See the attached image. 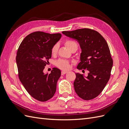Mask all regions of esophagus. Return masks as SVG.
<instances>
[{
	"instance_id": "esophagus-1",
	"label": "esophagus",
	"mask_w": 129,
	"mask_h": 129,
	"mask_svg": "<svg viewBox=\"0 0 129 129\" xmlns=\"http://www.w3.org/2000/svg\"><path fill=\"white\" fill-rule=\"evenodd\" d=\"M67 73V71H62L61 72V75H64V74H66Z\"/></svg>"
}]
</instances>
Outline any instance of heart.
<instances>
[{
  "label": "heart",
  "instance_id": "b5f03b06",
  "mask_svg": "<svg viewBox=\"0 0 129 129\" xmlns=\"http://www.w3.org/2000/svg\"><path fill=\"white\" fill-rule=\"evenodd\" d=\"M64 44L66 45V46L68 47L71 50H72L74 48H77V43L72 40H70V39L66 40L64 41ZM58 49V45L57 44L54 45L53 46L51 50L52 55H55V54L57 53ZM56 64L57 67H58L62 70H64V71L68 70L70 68V66H71V63H70V62L66 60H63V59H60L58 61H57L56 62Z\"/></svg>",
  "mask_w": 129,
  "mask_h": 129
}]
</instances>
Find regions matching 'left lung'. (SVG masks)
Listing matches in <instances>:
<instances>
[{
  "mask_svg": "<svg viewBox=\"0 0 129 129\" xmlns=\"http://www.w3.org/2000/svg\"><path fill=\"white\" fill-rule=\"evenodd\" d=\"M62 33L79 42L82 53L77 68L89 71L85 77L76 74L75 91L84 100L95 99L103 91L111 75L113 60L107 42L100 33L90 28L63 31Z\"/></svg>",
  "mask_w": 129,
  "mask_h": 129,
  "instance_id": "left-lung-1",
  "label": "left lung"
}]
</instances>
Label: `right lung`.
<instances>
[{
    "mask_svg": "<svg viewBox=\"0 0 129 129\" xmlns=\"http://www.w3.org/2000/svg\"><path fill=\"white\" fill-rule=\"evenodd\" d=\"M60 33L40 31L27 36L19 46L16 57L18 76L23 86L36 100L46 102L55 94L61 71L53 68L50 74L43 71L51 58L53 46L60 39Z\"/></svg>",
    "mask_w": 129,
    "mask_h": 129,
    "instance_id": "right-lung-1",
    "label": "right lung"
}]
</instances>
